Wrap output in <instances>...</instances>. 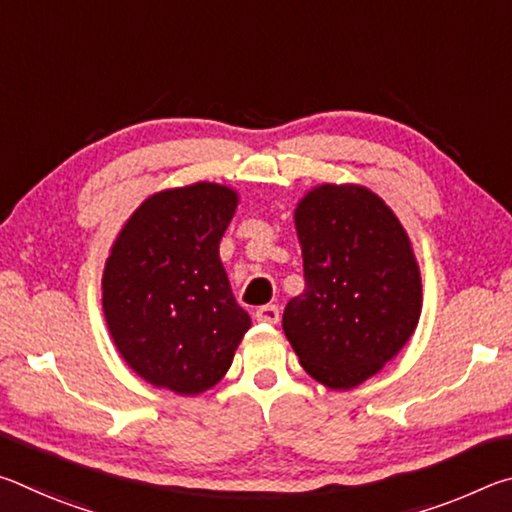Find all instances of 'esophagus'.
<instances>
[{
    "instance_id": "1",
    "label": "esophagus",
    "mask_w": 512,
    "mask_h": 512,
    "mask_svg": "<svg viewBox=\"0 0 512 512\" xmlns=\"http://www.w3.org/2000/svg\"><path fill=\"white\" fill-rule=\"evenodd\" d=\"M255 318L259 323H268V325H275L277 320H280V309L275 305H264L255 311Z\"/></svg>"
}]
</instances>
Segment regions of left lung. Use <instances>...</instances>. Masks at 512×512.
I'll return each mask as SVG.
<instances>
[{
    "label": "left lung",
    "mask_w": 512,
    "mask_h": 512,
    "mask_svg": "<svg viewBox=\"0 0 512 512\" xmlns=\"http://www.w3.org/2000/svg\"><path fill=\"white\" fill-rule=\"evenodd\" d=\"M305 291L282 329L311 377L332 391L363 384L418 327L420 266L395 212L363 185H318L293 212Z\"/></svg>",
    "instance_id": "8db88e82"
}]
</instances>
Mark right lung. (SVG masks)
<instances>
[{
  "label": "right lung",
  "instance_id": "add662e5",
  "mask_svg": "<svg viewBox=\"0 0 512 512\" xmlns=\"http://www.w3.org/2000/svg\"><path fill=\"white\" fill-rule=\"evenodd\" d=\"M239 194L216 183L162 189L137 207L103 268V316L124 361L155 388L219 384L250 329L219 244Z\"/></svg>",
  "mask_w": 512,
  "mask_h": 512
}]
</instances>
